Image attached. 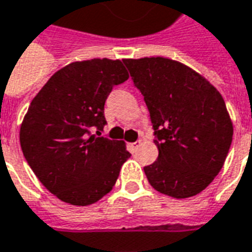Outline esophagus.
Segmentation results:
<instances>
[{
	"label": "esophagus",
	"mask_w": 252,
	"mask_h": 252,
	"mask_svg": "<svg viewBox=\"0 0 252 252\" xmlns=\"http://www.w3.org/2000/svg\"><path fill=\"white\" fill-rule=\"evenodd\" d=\"M141 144V141L139 140V141H135V143H131V144H129V148H131L132 151H135L136 148H137V147H139V145Z\"/></svg>",
	"instance_id": "1"
}]
</instances>
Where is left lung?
<instances>
[{
    "label": "left lung",
    "mask_w": 252,
    "mask_h": 252,
    "mask_svg": "<svg viewBox=\"0 0 252 252\" xmlns=\"http://www.w3.org/2000/svg\"><path fill=\"white\" fill-rule=\"evenodd\" d=\"M155 129L158 160L144 167L159 192L200 193L225 161L234 126L219 91L187 65L165 57L124 59Z\"/></svg>",
    "instance_id": "left-lung-1"
}]
</instances>
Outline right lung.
Instances as JSON below:
<instances>
[{
	"label": "right lung",
	"instance_id": "add662e5",
	"mask_svg": "<svg viewBox=\"0 0 252 252\" xmlns=\"http://www.w3.org/2000/svg\"><path fill=\"white\" fill-rule=\"evenodd\" d=\"M129 74L120 60L74 61L57 70L33 98L20 128V144L42 186L60 200L89 206L116 183L131 154L126 143L101 135L104 104Z\"/></svg>",
	"mask_w": 252,
	"mask_h": 252
}]
</instances>
